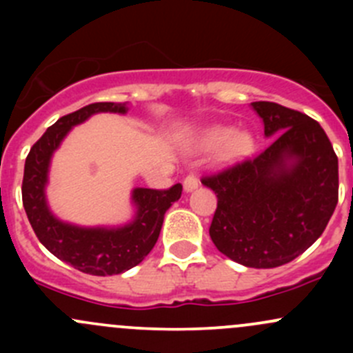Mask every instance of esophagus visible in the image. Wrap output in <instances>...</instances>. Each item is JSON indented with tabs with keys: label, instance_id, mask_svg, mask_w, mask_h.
<instances>
[{
	"label": "esophagus",
	"instance_id": "34e87169",
	"mask_svg": "<svg viewBox=\"0 0 353 353\" xmlns=\"http://www.w3.org/2000/svg\"><path fill=\"white\" fill-rule=\"evenodd\" d=\"M198 184H199V181H198V177L194 176V174H190V176L186 177V179H184V183H183V186H184V191H186V193H191V191H194L198 188Z\"/></svg>",
	"mask_w": 353,
	"mask_h": 353
}]
</instances>
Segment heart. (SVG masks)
I'll return each mask as SVG.
<instances>
[{"label": "heart", "mask_w": 353, "mask_h": 353, "mask_svg": "<svg viewBox=\"0 0 353 353\" xmlns=\"http://www.w3.org/2000/svg\"><path fill=\"white\" fill-rule=\"evenodd\" d=\"M201 148H216L215 159L219 163L230 165L244 160L254 150V138L245 130H230V128L215 124L203 131L198 137Z\"/></svg>", "instance_id": "heart-1"}]
</instances>
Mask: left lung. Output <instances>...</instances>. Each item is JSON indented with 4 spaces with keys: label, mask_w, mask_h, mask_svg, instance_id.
<instances>
[{
    "label": "left lung",
    "mask_w": 353,
    "mask_h": 353,
    "mask_svg": "<svg viewBox=\"0 0 353 353\" xmlns=\"http://www.w3.org/2000/svg\"><path fill=\"white\" fill-rule=\"evenodd\" d=\"M272 145L201 183L216 194L210 237L248 268H276L311 248L338 203V159L318 121L252 102Z\"/></svg>",
    "instance_id": "left-lung-1"
}]
</instances>
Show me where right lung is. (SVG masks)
I'll return each instance as SVG.
<instances>
[{"mask_svg":"<svg viewBox=\"0 0 353 353\" xmlns=\"http://www.w3.org/2000/svg\"><path fill=\"white\" fill-rule=\"evenodd\" d=\"M99 112L126 114V104L95 102L59 117L34 143L25 160L22 199L35 236L49 252L88 275H119L140 265L154 249L163 223V215L181 198L183 186L169 190L134 188L131 201L134 216L119 227H81L63 222L51 212L46 198L52 154L77 124Z\"/></svg>","mask_w":353,"mask_h":353,"instance_id":"right-lung-1","label":"right lung"}]
</instances>
